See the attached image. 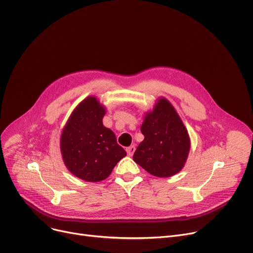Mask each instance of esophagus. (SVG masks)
<instances>
[{"label":"esophagus","instance_id":"esophagus-1","mask_svg":"<svg viewBox=\"0 0 253 253\" xmlns=\"http://www.w3.org/2000/svg\"><path fill=\"white\" fill-rule=\"evenodd\" d=\"M126 151H127L128 156H132L133 153L135 152V147H134V146H130L129 148L126 149Z\"/></svg>","mask_w":253,"mask_h":253}]
</instances>
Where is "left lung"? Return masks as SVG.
I'll return each mask as SVG.
<instances>
[{"label":"left lung","instance_id":"1","mask_svg":"<svg viewBox=\"0 0 253 253\" xmlns=\"http://www.w3.org/2000/svg\"><path fill=\"white\" fill-rule=\"evenodd\" d=\"M145 139L134 152L133 160L149 173L169 178L185 166L190 151L188 131L171 103L160 97L146 113L140 127Z\"/></svg>","mask_w":253,"mask_h":253}]
</instances>
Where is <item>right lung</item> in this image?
Returning <instances> with one entry per match:
<instances>
[{"label":"right lung","mask_w":253,"mask_h":253,"mask_svg":"<svg viewBox=\"0 0 253 253\" xmlns=\"http://www.w3.org/2000/svg\"><path fill=\"white\" fill-rule=\"evenodd\" d=\"M105 107L95 96L84 99L64 126L60 148L68 170L86 182H99L127 155L113 131L103 126Z\"/></svg>","instance_id":"obj_1"}]
</instances>
